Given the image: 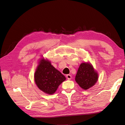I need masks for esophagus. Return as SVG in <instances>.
I'll use <instances>...</instances> for the list:
<instances>
[{"label": "esophagus", "mask_w": 125, "mask_h": 125, "mask_svg": "<svg viewBox=\"0 0 125 125\" xmlns=\"http://www.w3.org/2000/svg\"><path fill=\"white\" fill-rule=\"evenodd\" d=\"M66 77H67V79L70 80V79H71V78H72V76H71V75L68 74V75H66Z\"/></svg>", "instance_id": "1"}]
</instances>
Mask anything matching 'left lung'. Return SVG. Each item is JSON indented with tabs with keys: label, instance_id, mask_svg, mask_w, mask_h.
Returning <instances> with one entry per match:
<instances>
[{
	"label": "left lung",
	"instance_id": "obj_1",
	"mask_svg": "<svg viewBox=\"0 0 125 125\" xmlns=\"http://www.w3.org/2000/svg\"><path fill=\"white\" fill-rule=\"evenodd\" d=\"M98 78V75L91 64L83 63L78 68L75 80L80 87L87 90L94 85Z\"/></svg>",
	"mask_w": 125,
	"mask_h": 125
}]
</instances>
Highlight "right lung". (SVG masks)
<instances>
[{
	"label": "right lung",
	"instance_id": "right-lung-1",
	"mask_svg": "<svg viewBox=\"0 0 125 125\" xmlns=\"http://www.w3.org/2000/svg\"><path fill=\"white\" fill-rule=\"evenodd\" d=\"M34 78L39 89L49 94H54L60 84L66 79L65 76L55 69L49 61L43 59L40 61Z\"/></svg>",
	"mask_w": 125,
	"mask_h": 125
}]
</instances>
